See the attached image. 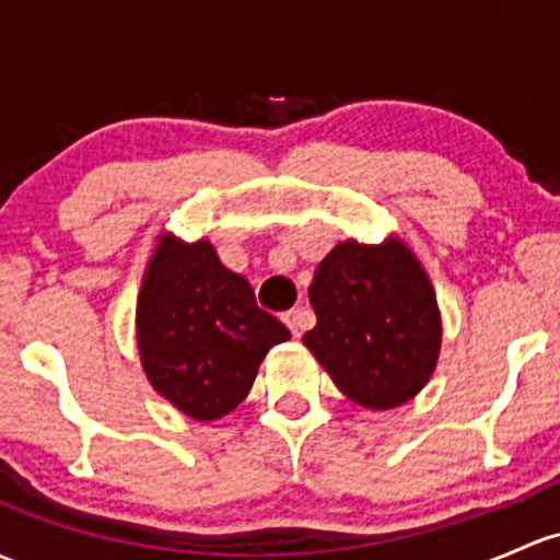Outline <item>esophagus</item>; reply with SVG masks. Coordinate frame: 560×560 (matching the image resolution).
Listing matches in <instances>:
<instances>
[{"mask_svg":"<svg viewBox=\"0 0 560 560\" xmlns=\"http://www.w3.org/2000/svg\"><path fill=\"white\" fill-rule=\"evenodd\" d=\"M281 322L290 327V332L295 335V338H300V335H303L311 325V314H308V311H303V308L287 311V314H281Z\"/></svg>","mask_w":560,"mask_h":560,"instance_id":"1","label":"esophagus"}]
</instances>
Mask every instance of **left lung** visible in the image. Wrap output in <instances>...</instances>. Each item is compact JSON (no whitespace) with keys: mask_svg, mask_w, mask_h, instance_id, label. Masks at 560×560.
I'll return each instance as SVG.
<instances>
[{"mask_svg":"<svg viewBox=\"0 0 560 560\" xmlns=\"http://www.w3.org/2000/svg\"><path fill=\"white\" fill-rule=\"evenodd\" d=\"M308 300L316 327L303 335L305 349L351 402L392 410L429 384L443 319L429 273L402 238L340 241L316 265Z\"/></svg>","mask_w":560,"mask_h":560,"instance_id":"obj_1","label":"left lung"}]
</instances>
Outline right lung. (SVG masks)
Returning <instances> with one entry per match:
<instances>
[{
    "label": "right lung",
    "instance_id": "add662e5",
    "mask_svg": "<svg viewBox=\"0 0 560 560\" xmlns=\"http://www.w3.org/2000/svg\"><path fill=\"white\" fill-rule=\"evenodd\" d=\"M290 338L211 241L158 235L141 276L137 346L150 386L176 410L196 421L228 416L246 399L265 354Z\"/></svg>",
    "mask_w": 560,
    "mask_h": 560
}]
</instances>
